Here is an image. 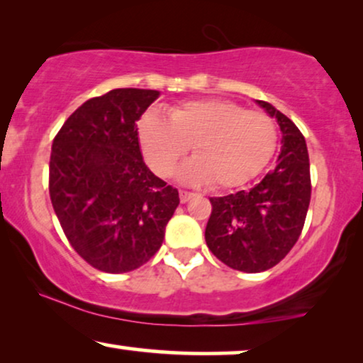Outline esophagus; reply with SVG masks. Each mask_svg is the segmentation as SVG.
<instances>
[{
    "mask_svg": "<svg viewBox=\"0 0 363 363\" xmlns=\"http://www.w3.org/2000/svg\"><path fill=\"white\" fill-rule=\"evenodd\" d=\"M194 196H196L194 192H189V191H179V199H181L182 204H184V202H187V201H191L192 197H194Z\"/></svg>",
    "mask_w": 363,
    "mask_h": 363,
    "instance_id": "obj_1",
    "label": "esophagus"
}]
</instances>
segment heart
Returning <instances> with one entry per match:
<instances>
[{
	"mask_svg": "<svg viewBox=\"0 0 363 363\" xmlns=\"http://www.w3.org/2000/svg\"><path fill=\"white\" fill-rule=\"evenodd\" d=\"M138 139L144 159L161 176L172 174L191 147L194 159L182 167V179L232 189L262 172L277 149L279 131L262 111L209 98L172 106L167 121L146 113L138 124Z\"/></svg>",
	"mask_w": 363,
	"mask_h": 363,
	"instance_id": "obj_1",
	"label": "heart"
}]
</instances>
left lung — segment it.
I'll use <instances>...</instances> for the list:
<instances>
[{
	"mask_svg": "<svg viewBox=\"0 0 363 363\" xmlns=\"http://www.w3.org/2000/svg\"><path fill=\"white\" fill-rule=\"evenodd\" d=\"M259 106L277 119L284 146L272 171L250 191L211 197L206 242L230 269L255 274L277 265L296 245L311 204V164L298 128L265 101Z\"/></svg>",
	"mask_w": 363,
	"mask_h": 363,
	"instance_id": "obj_1",
	"label": "left lung"
}]
</instances>
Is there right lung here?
Returning a JSON list of instances; mask_svg holds the SVG:
<instances>
[{"instance_id":"1","label":"right lung","mask_w":363,"mask_h":363,"mask_svg":"<svg viewBox=\"0 0 363 363\" xmlns=\"http://www.w3.org/2000/svg\"><path fill=\"white\" fill-rule=\"evenodd\" d=\"M157 96L121 88L86 101L52 141V209L71 247L103 272L146 264L179 206L176 187L149 171L139 147L136 123Z\"/></svg>"}]
</instances>
